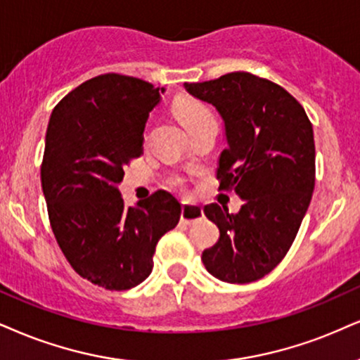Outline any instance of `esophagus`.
<instances>
[{"instance_id": "obj_1", "label": "esophagus", "mask_w": 360, "mask_h": 360, "mask_svg": "<svg viewBox=\"0 0 360 360\" xmlns=\"http://www.w3.org/2000/svg\"><path fill=\"white\" fill-rule=\"evenodd\" d=\"M203 217L202 208L198 205H192V203H184L181 207V215L180 220L184 221L185 225H193L195 221H198Z\"/></svg>"}]
</instances>
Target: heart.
I'll return each instance as SVG.
<instances>
[{"label":"heart","mask_w":360,"mask_h":360,"mask_svg":"<svg viewBox=\"0 0 360 360\" xmlns=\"http://www.w3.org/2000/svg\"><path fill=\"white\" fill-rule=\"evenodd\" d=\"M173 113H175V117L179 118V122L188 133L207 125V123H215V117L212 110L205 103H202V101L188 98V96H180V98L173 101ZM168 184L173 188H185V179L181 175H172L168 179Z\"/></svg>","instance_id":"b5f03b06"}]
</instances>
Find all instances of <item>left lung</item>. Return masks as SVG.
Segmentation results:
<instances>
[{
  "label": "left lung",
  "instance_id": "1",
  "mask_svg": "<svg viewBox=\"0 0 360 360\" xmlns=\"http://www.w3.org/2000/svg\"><path fill=\"white\" fill-rule=\"evenodd\" d=\"M225 122L227 148L219 160L221 192L245 200L238 214L207 205L220 238L202 262L221 282L259 281L281 264L295 240L316 185V143L304 106L281 85L247 72L185 83Z\"/></svg>",
  "mask_w": 360,
  "mask_h": 360
}]
</instances>
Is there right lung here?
<instances>
[{"label":"right lung","mask_w":360,"mask_h":360,"mask_svg":"<svg viewBox=\"0 0 360 360\" xmlns=\"http://www.w3.org/2000/svg\"><path fill=\"white\" fill-rule=\"evenodd\" d=\"M158 101L152 83L106 73L70 91L48 123L41 188L51 230L75 272L106 290L143 282L158 240L180 220L168 192L127 207L117 188L123 167L143 155L145 123Z\"/></svg>","instance_id":"right-lung-1"}]
</instances>
